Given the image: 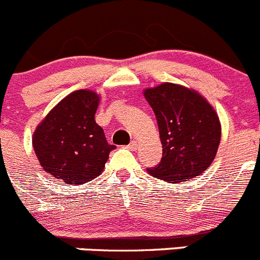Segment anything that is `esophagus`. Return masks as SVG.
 Listing matches in <instances>:
<instances>
[{
  "label": "esophagus",
  "instance_id": "esophagus-1",
  "mask_svg": "<svg viewBox=\"0 0 260 260\" xmlns=\"http://www.w3.org/2000/svg\"><path fill=\"white\" fill-rule=\"evenodd\" d=\"M137 147H138L137 141H132L129 145H128V149H129V150H136Z\"/></svg>",
  "mask_w": 260,
  "mask_h": 260
}]
</instances>
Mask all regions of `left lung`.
<instances>
[{
	"label": "left lung",
	"instance_id": "left-lung-1",
	"mask_svg": "<svg viewBox=\"0 0 260 260\" xmlns=\"http://www.w3.org/2000/svg\"><path fill=\"white\" fill-rule=\"evenodd\" d=\"M159 127L163 157L149 174L181 183L200 176L213 163L222 127L217 111L203 94L176 83L144 89Z\"/></svg>",
	"mask_w": 260,
	"mask_h": 260
}]
</instances>
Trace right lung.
Wrapping results in <instances>:
<instances>
[{
    "mask_svg": "<svg viewBox=\"0 0 260 260\" xmlns=\"http://www.w3.org/2000/svg\"><path fill=\"white\" fill-rule=\"evenodd\" d=\"M100 94L78 89L64 97L37 125L31 144L45 172L67 185H82L100 176L114 145L94 120Z\"/></svg>",
    "mask_w": 260,
    "mask_h": 260,
    "instance_id": "obj_1",
    "label": "right lung"
}]
</instances>
